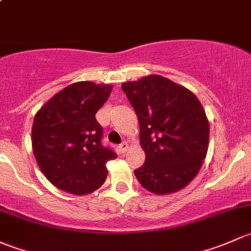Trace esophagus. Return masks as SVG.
Returning a JSON list of instances; mask_svg holds the SVG:
<instances>
[{"instance_id": "obj_1", "label": "esophagus", "mask_w": 251, "mask_h": 251, "mask_svg": "<svg viewBox=\"0 0 251 251\" xmlns=\"http://www.w3.org/2000/svg\"><path fill=\"white\" fill-rule=\"evenodd\" d=\"M118 149H120V152H122V153H125L126 150H128V143H126V141H123L122 144H120V146H118Z\"/></svg>"}]
</instances>
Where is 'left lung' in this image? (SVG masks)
<instances>
[{"label":"left lung","mask_w":251,"mask_h":251,"mask_svg":"<svg viewBox=\"0 0 251 251\" xmlns=\"http://www.w3.org/2000/svg\"><path fill=\"white\" fill-rule=\"evenodd\" d=\"M140 125L145 163L134 170L144 188L156 195L176 192L202 167L209 122L200 100L159 75L122 84Z\"/></svg>","instance_id":"8db88e82"}]
</instances>
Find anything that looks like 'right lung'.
Masks as SVG:
<instances>
[{
  "instance_id": "add662e5",
  "label": "right lung",
  "mask_w": 251,
  "mask_h": 251,
  "mask_svg": "<svg viewBox=\"0 0 251 251\" xmlns=\"http://www.w3.org/2000/svg\"><path fill=\"white\" fill-rule=\"evenodd\" d=\"M112 86L76 82L56 93L36 113L32 150L41 172L59 190L92 193L107 176L106 163L117 154L101 143L104 130L95 113Z\"/></svg>"
}]
</instances>
